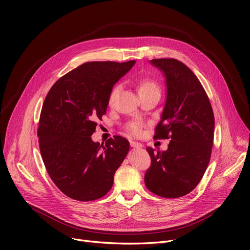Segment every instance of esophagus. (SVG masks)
<instances>
[{
  "instance_id": "esophagus-1",
  "label": "esophagus",
  "mask_w": 250,
  "mask_h": 250,
  "mask_svg": "<svg viewBox=\"0 0 250 250\" xmlns=\"http://www.w3.org/2000/svg\"><path fill=\"white\" fill-rule=\"evenodd\" d=\"M130 146H132V147L135 148V149H140V148L143 147L141 143H139V142H134V141L130 142Z\"/></svg>"
}]
</instances>
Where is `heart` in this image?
Instances as JSON below:
<instances>
[{"instance_id":"obj_1","label":"heart","mask_w":250,"mask_h":250,"mask_svg":"<svg viewBox=\"0 0 250 250\" xmlns=\"http://www.w3.org/2000/svg\"><path fill=\"white\" fill-rule=\"evenodd\" d=\"M136 86H137V90L140 97L148 96L151 94H160V91H161L159 82L157 81L156 79L151 77L139 78L136 81ZM120 91H121V85H115L111 89L108 96L109 105H112L115 102L118 94H120ZM141 127H142V124L137 121L129 122L126 125V129L133 135H139L141 133Z\"/></svg>"}]
</instances>
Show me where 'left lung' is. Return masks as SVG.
<instances>
[{
	"label": "left lung",
	"instance_id": "left-lung-1",
	"mask_svg": "<svg viewBox=\"0 0 250 250\" xmlns=\"http://www.w3.org/2000/svg\"><path fill=\"white\" fill-rule=\"evenodd\" d=\"M166 79L167 96L154 139H170L166 151L148 147L151 166L147 188L162 198L189 193L203 178L211 159L215 118L206 91L192 71L175 59L150 62Z\"/></svg>",
	"mask_w": 250,
	"mask_h": 250
}]
</instances>
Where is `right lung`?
<instances>
[{
    "instance_id": "obj_1",
    "label": "right lung",
    "mask_w": 250,
    "mask_h": 250,
    "mask_svg": "<svg viewBox=\"0 0 250 250\" xmlns=\"http://www.w3.org/2000/svg\"><path fill=\"white\" fill-rule=\"evenodd\" d=\"M136 61L89 62L54 84L42 104L37 136L46 171L69 198L89 202L106 194L129 143L121 136L93 142L97 121L106 113L113 85Z\"/></svg>"
}]
</instances>
